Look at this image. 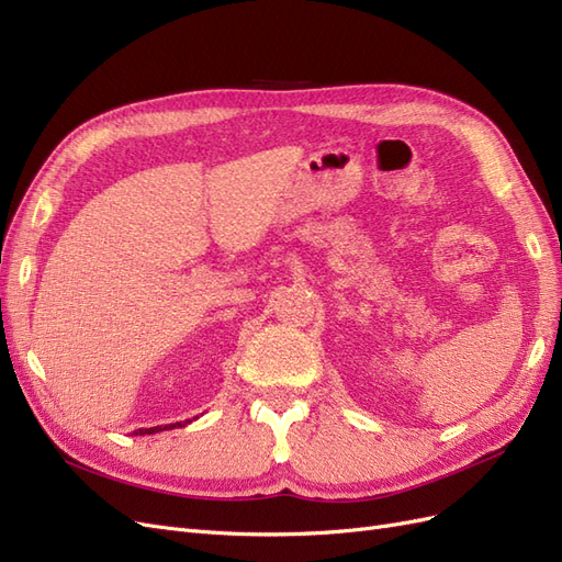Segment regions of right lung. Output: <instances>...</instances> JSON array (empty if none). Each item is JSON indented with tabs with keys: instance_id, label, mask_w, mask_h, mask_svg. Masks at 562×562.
Here are the masks:
<instances>
[{
	"instance_id": "right-lung-1",
	"label": "right lung",
	"mask_w": 562,
	"mask_h": 562,
	"mask_svg": "<svg viewBox=\"0 0 562 562\" xmlns=\"http://www.w3.org/2000/svg\"><path fill=\"white\" fill-rule=\"evenodd\" d=\"M196 419V417H194ZM192 419H184V422H176V424H166V427H151V429H138L133 431V436H145V434H159V431H166V429H180V427H187Z\"/></svg>"
}]
</instances>
